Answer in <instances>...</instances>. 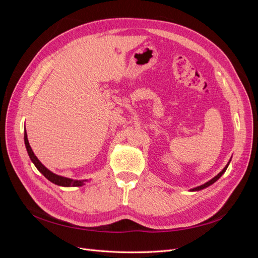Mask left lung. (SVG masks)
<instances>
[{
	"mask_svg": "<svg viewBox=\"0 0 258 258\" xmlns=\"http://www.w3.org/2000/svg\"><path fill=\"white\" fill-rule=\"evenodd\" d=\"M230 160H231V158H230ZM230 160L228 161V163H227V165H226L225 166V168L221 171V172L220 173H218L216 176H214L212 179H210V181L209 182H207V183H205L204 185H200V186H198V187H195V188H192V189H190V191H198V190H201V189H204V188H207V187L208 186H210V185H212L213 183H215L216 181H217V179L218 178H220L224 173H225V171L226 170H227V168H228V166H229V163H230Z\"/></svg>",
	"mask_w": 258,
	"mask_h": 258,
	"instance_id": "1",
	"label": "left lung"
}]
</instances>
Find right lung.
Returning <instances> with one entry per match:
<instances>
[{
  "instance_id": "add662e5",
  "label": "right lung",
  "mask_w": 258,
  "mask_h": 258,
  "mask_svg": "<svg viewBox=\"0 0 258 258\" xmlns=\"http://www.w3.org/2000/svg\"><path fill=\"white\" fill-rule=\"evenodd\" d=\"M25 144H26V148H27V152L29 157L34 163V166L36 167V169L40 171V172L50 181L51 183L56 184L58 186H63V187H77V186H83L85 185L86 182H88V179H73V178H69V177H64V176H61L58 174H54L53 172H51L50 170H48L46 168L43 163L38 160V158L35 156V154L33 153L32 148H31L29 141H28V135H27V131L25 130Z\"/></svg>"
}]
</instances>
